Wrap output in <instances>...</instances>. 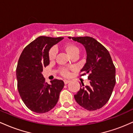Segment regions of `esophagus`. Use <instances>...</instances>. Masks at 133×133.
Wrapping results in <instances>:
<instances>
[{"mask_svg":"<svg viewBox=\"0 0 133 133\" xmlns=\"http://www.w3.org/2000/svg\"><path fill=\"white\" fill-rule=\"evenodd\" d=\"M64 82L65 84H68L69 82H70V81L69 80H64Z\"/></svg>","mask_w":133,"mask_h":133,"instance_id":"34e87169","label":"esophagus"}]
</instances>
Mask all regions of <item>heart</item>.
Wrapping results in <instances>:
<instances>
[{
  "mask_svg": "<svg viewBox=\"0 0 133 133\" xmlns=\"http://www.w3.org/2000/svg\"><path fill=\"white\" fill-rule=\"evenodd\" d=\"M63 49L71 57L74 55H78L79 49L77 45L74 43H67L63 45ZM56 49L54 47H52L48 52V58L50 61H53L56 56ZM61 73L63 76L67 77L69 74V71L68 69L62 68L61 69Z\"/></svg>",
  "mask_w": 133,
  "mask_h": 133,
  "instance_id": "1",
  "label": "heart"
}]
</instances>
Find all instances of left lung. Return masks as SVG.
I'll list each match as a JSON object with an SVG mask.
<instances>
[{"instance_id":"8db88e82","label":"left lung","mask_w":133,"mask_h":133,"mask_svg":"<svg viewBox=\"0 0 133 133\" xmlns=\"http://www.w3.org/2000/svg\"><path fill=\"white\" fill-rule=\"evenodd\" d=\"M86 49V62L81 76L88 74L89 86H81L74 95L76 101L88 111H95L104 106L110 98L116 84V69L109 52L94 38L71 37Z\"/></svg>"}]
</instances>
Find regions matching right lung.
<instances>
[{"mask_svg": "<svg viewBox=\"0 0 133 133\" xmlns=\"http://www.w3.org/2000/svg\"><path fill=\"white\" fill-rule=\"evenodd\" d=\"M63 37L40 36L27 45L21 53L16 69L17 88L21 99L30 110L45 113L57 104L64 83L54 79L45 82L43 68L49 64L48 52Z\"/></svg>", "mask_w": 133, "mask_h": 133, "instance_id": "right-lung-1", "label": "right lung"}]
</instances>
